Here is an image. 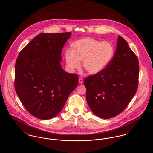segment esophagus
Here are the masks:
<instances>
[{
  "label": "esophagus",
  "instance_id": "esophagus-1",
  "mask_svg": "<svg viewBox=\"0 0 153 153\" xmlns=\"http://www.w3.org/2000/svg\"><path fill=\"white\" fill-rule=\"evenodd\" d=\"M79 83L81 84H82L83 83V80H82V78H80V79H79Z\"/></svg>",
  "mask_w": 153,
  "mask_h": 153
}]
</instances>
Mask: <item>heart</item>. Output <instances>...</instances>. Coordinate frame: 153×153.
<instances>
[{
	"label": "heart",
	"instance_id": "1",
	"mask_svg": "<svg viewBox=\"0 0 153 153\" xmlns=\"http://www.w3.org/2000/svg\"><path fill=\"white\" fill-rule=\"evenodd\" d=\"M71 48V51L65 52L68 69L71 72L79 69L80 62L82 61L83 69L90 74H96L104 70L115 54L114 47L111 42L90 38L73 42Z\"/></svg>",
	"mask_w": 153,
	"mask_h": 153
}]
</instances>
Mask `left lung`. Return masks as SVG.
<instances>
[{"label": "left lung", "instance_id": "8db88e82", "mask_svg": "<svg viewBox=\"0 0 153 153\" xmlns=\"http://www.w3.org/2000/svg\"><path fill=\"white\" fill-rule=\"evenodd\" d=\"M139 61L128 43L118 36L116 51L100 73L86 78L88 104L97 117H116L127 107L138 88Z\"/></svg>", "mask_w": 153, "mask_h": 153}]
</instances>
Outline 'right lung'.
Segmentation results:
<instances>
[{
	"instance_id": "obj_1",
	"label": "right lung",
	"mask_w": 153,
	"mask_h": 153,
	"mask_svg": "<svg viewBox=\"0 0 153 153\" xmlns=\"http://www.w3.org/2000/svg\"><path fill=\"white\" fill-rule=\"evenodd\" d=\"M71 33H41L19 54L15 89L23 105L39 119L56 117L78 85L77 74L64 71L61 51Z\"/></svg>"
}]
</instances>
